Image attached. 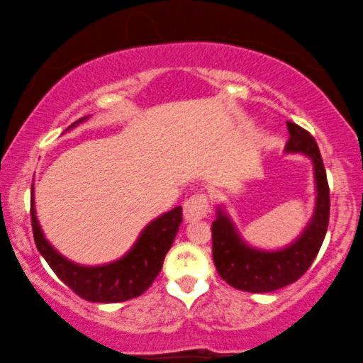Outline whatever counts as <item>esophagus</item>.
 Instances as JSON below:
<instances>
[{
  "label": "esophagus",
  "mask_w": 363,
  "mask_h": 363,
  "mask_svg": "<svg viewBox=\"0 0 363 363\" xmlns=\"http://www.w3.org/2000/svg\"><path fill=\"white\" fill-rule=\"evenodd\" d=\"M208 213V196L205 193H196L186 198L183 203V215H185L186 221H195L205 218Z\"/></svg>",
  "instance_id": "34e87169"
}]
</instances>
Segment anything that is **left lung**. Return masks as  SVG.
I'll list each match as a JSON object with an SVG mask.
<instances>
[{"label": "left lung", "instance_id": "left-lung-1", "mask_svg": "<svg viewBox=\"0 0 363 363\" xmlns=\"http://www.w3.org/2000/svg\"><path fill=\"white\" fill-rule=\"evenodd\" d=\"M287 152H302L314 162L317 205L311 225L294 245L282 251L264 252L252 250L240 240L225 213H218L211 225L213 261L218 274L235 289L246 292H271L296 282L314 262L324 242L330 216V190L325 167L315 138L306 128L287 122Z\"/></svg>", "mask_w": 363, "mask_h": 363}]
</instances>
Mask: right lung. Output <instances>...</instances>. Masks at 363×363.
<instances>
[{"label":"right lung","instance_id":"right-lung-1","mask_svg":"<svg viewBox=\"0 0 363 363\" xmlns=\"http://www.w3.org/2000/svg\"><path fill=\"white\" fill-rule=\"evenodd\" d=\"M84 118L86 117L79 118L71 127ZM182 220V206L173 208L172 211L153 220L142 231L135 246L122 259L107 266L86 267L74 264L57 255L56 250L44 240L31 201V225L38 251L51 266L54 274L72 292L89 302H123L142 296L162 271L163 259L173 245Z\"/></svg>","mask_w":363,"mask_h":363}]
</instances>
